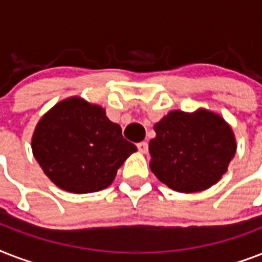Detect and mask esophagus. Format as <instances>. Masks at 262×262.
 Masks as SVG:
<instances>
[{
	"mask_svg": "<svg viewBox=\"0 0 262 262\" xmlns=\"http://www.w3.org/2000/svg\"><path fill=\"white\" fill-rule=\"evenodd\" d=\"M137 149H139V152H141V154H147V152H148V143H147V141H141V143L137 144Z\"/></svg>",
	"mask_w": 262,
	"mask_h": 262,
	"instance_id": "1",
	"label": "esophagus"
}]
</instances>
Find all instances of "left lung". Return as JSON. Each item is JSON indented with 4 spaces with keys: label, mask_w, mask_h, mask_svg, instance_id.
Returning <instances> with one entry per match:
<instances>
[{
    "label": "left lung",
    "mask_w": 262,
    "mask_h": 262,
    "mask_svg": "<svg viewBox=\"0 0 262 262\" xmlns=\"http://www.w3.org/2000/svg\"><path fill=\"white\" fill-rule=\"evenodd\" d=\"M151 170L172 190L195 193L215 185L235 155L231 127L217 114L171 111L154 126Z\"/></svg>",
    "instance_id": "left-lung-1"
}]
</instances>
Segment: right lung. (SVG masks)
Instances as JSON below:
<instances>
[{"label":"right lung","mask_w":262,"mask_h":262,"mask_svg":"<svg viewBox=\"0 0 262 262\" xmlns=\"http://www.w3.org/2000/svg\"><path fill=\"white\" fill-rule=\"evenodd\" d=\"M136 151L102 107L80 98L55 104L32 136V152L45 174L63 190L79 194L110 186Z\"/></svg>","instance_id":"1"}]
</instances>
